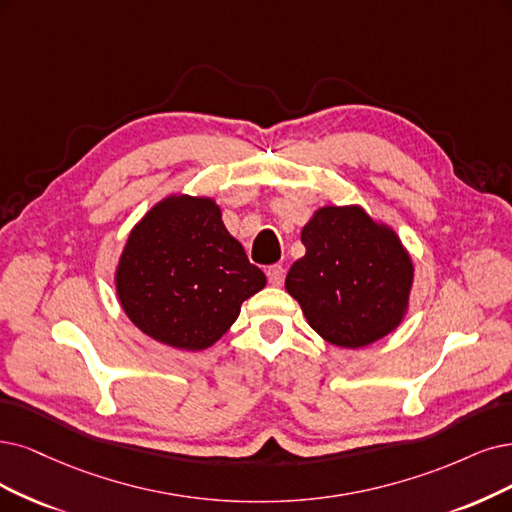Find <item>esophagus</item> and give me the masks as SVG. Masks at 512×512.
<instances>
[{"mask_svg":"<svg viewBox=\"0 0 512 512\" xmlns=\"http://www.w3.org/2000/svg\"><path fill=\"white\" fill-rule=\"evenodd\" d=\"M268 280L272 282V285H280V282L285 280V268H282V266H270L268 268Z\"/></svg>","mask_w":512,"mask_h":512,"instance_id":"esophagus-1","label":"esophagus"}]
</instances>
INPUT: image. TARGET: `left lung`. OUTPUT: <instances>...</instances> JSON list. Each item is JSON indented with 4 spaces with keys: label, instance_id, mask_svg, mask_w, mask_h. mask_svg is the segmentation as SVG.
Instances as JSON below:
<instances>
[{
    "label": "left lung",
    "instance_id": "left-lung-1",
    "mask_svg": "<svg viewBox=\"0 0 512 512\" xmlns=\"http://www.w3.org/2000/svg\"><path fill=\"white\" fill-rule=\"evenodd\" d=\"M306 255L285 280L308 325L329 344L365 348L403 325L413 259L394 227L361 204L320 206L301 230Z\"/></svg>",
    "mask_w": 512,
    "mask_h": 512
}]
</instances>
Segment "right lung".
Segmentation results:
<instances>
[{"label":"right lung","mask_w":512,"mask_h":512,"mask_svg":"<svg viewBox=\"0 0 512 512\" xmlns=\"http://www.w3.org/2000/svg\"><path fill=\"white\" fill-rule=\"evenodd\" d=\"M211 196L168 194L132 225L113 285L130 323L156 342L211 348L266 287Z\"/></svg>","instance_id":"add662e5"}]
</instances>
